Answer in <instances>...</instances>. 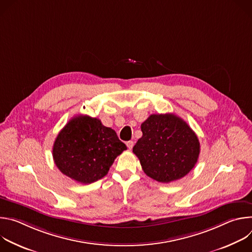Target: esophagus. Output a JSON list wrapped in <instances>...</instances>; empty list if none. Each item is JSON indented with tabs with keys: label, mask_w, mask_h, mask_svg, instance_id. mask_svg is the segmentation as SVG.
<instances>
[{
	"label": "esophagus",
	"mask_w": 252,
	"mask_h": 252,
	"mask_svg": "<svg viewBox=\"0 0 252 252\" xmlns=\"http://www.w3.org/2000/svg\"><path fill=\"white\" fill-rule=\"evenodd\" d=\"M126 147H127V149H128V150H131V149H132V147H133V141H132V140H128V141H126Z\"/></svg>",
	"instance_id": "esophagus-1"
}]
</instances>
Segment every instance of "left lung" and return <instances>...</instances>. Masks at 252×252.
I'll return each instance as SVG.
<instances>
[{
	"label": "left lung",
	"instance_id": "1",
	"mask_svg": "<svg viewBox=\"0 0 252 252\" xmlns=\"http://www.w3.org/2000/svg\"><path fill=\"white\" fill-rule=\"evenodd\" d=\"M140 127L142 136L132 152L148 176L168 184L194 167L200 145L195 132L183 119L173 114L151 115Z\"/></svg>",
	"mask_w": 252,
	"mask_h": 252
}]
</instances>
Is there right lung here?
Segmentation results:
<instances>
[{
	"label": "right lung",
	"mask_w": 252,
	"mask_h": 252,
	"mask_svg": "<svg viewBox=\"0 0 252 252\" xmlns=\"http://www.w3.org/2000/svg\"><path fill=\"white\" fill-rule=\"evenodd\" d=\"M126 150L113 128L104 126L98 119L80 115L59 132L53 158L64 175L88 185L106 175L117 157Z\"/></svg>",
	"instance_id": "obj_1"
}]
</instances>
